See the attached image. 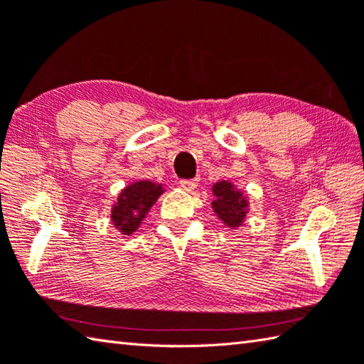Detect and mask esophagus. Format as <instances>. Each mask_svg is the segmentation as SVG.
Segmentation results:
<instances>
[{
  "label": "esophagus",
  "mask_w": 364,
  "mask_h": 364,
  "mask_svg": "<svg viewBox=\"0 0 364 364\" xmlns=\"http://www.w3.org/2000/svg\"><path fill=\"white\" fill-rule=\"evenodd\" d=\"M197 184H198V178H194V180H181V181H180V186H181L184 191H188V192L194 191V189L197 188Z\"/></svg>",
  "instance_id": "obj_1"
}]
</instances>
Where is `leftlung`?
<instances>
[{"label":"left lung","instance_id":"1","mask_svg":"<svg viewBox=\"0 0 364 364\" xmlns=\"http://www.w3.org/2000/svg\"><path fill=\"white\" fill-rule=\"evenodd\" d=\"M213 196L215 200L211 202V206L223 224L230 229H237L243 224L249 211L247 197L243 192L235 188L230 181L223 180L213 186Z\"/></svg>","mask_w":364,"mask_h":364}]
</instances>
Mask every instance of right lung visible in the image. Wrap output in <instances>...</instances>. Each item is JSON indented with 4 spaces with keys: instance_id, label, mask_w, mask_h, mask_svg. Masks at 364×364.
Returning a JSON list of instances; mask_svg holds the SVG:
<instances>
[{
    "instance_id": "add662e5",
    "label": "right lung",
    "mask_w": 364,
    "mask_h": 364,
    "mask_svg": "<svg viewBox=\"0 0 364 364\" xmlns=\"http://www.w3.org/2000/svg\"><path fill=\"white\" fill-rule=\"evenodd\" d=\"M164 192L162 184L153 181H135L119 192L112 206V223L123 235L137 232L148 211Z\"/></svg>"
}]
</instances>
